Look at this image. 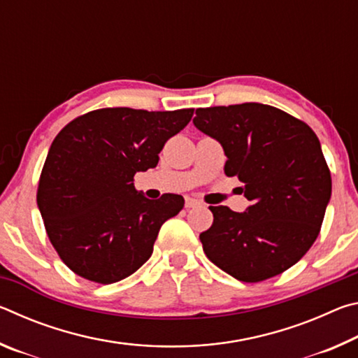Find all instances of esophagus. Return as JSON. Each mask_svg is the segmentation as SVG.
<instances>
[{"label": "esophagus", "instance_id": "1", "mask_svg": "<svg viewBox=\"0 0 358 358\" xmlns=\"http://www.w3.org/2000/svg\"><path fill=\"white\" fill-rule=\"evenodd\" d=\"M185 205H186V208H194V207H199L201 202H199L197 199H194V197H186Z\"/></svg>", "mask_w": 358, "mask_h": 358}]
</instances>
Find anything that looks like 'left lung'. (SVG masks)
I'll return each instance as SVG.
<instances>
[{
	"instance_id": "1",
	"label": "left lung",
	"mask_w": 358,
	"mask_h": 358,
	"mask_svg": "<svg viewBox=\"0 0 358 358\" xmlns=\"http://www.w3.org/2000/svg\"><path fill=\"white\" fill-rule=\"evenodd\" d=\"M192 121L222 145L224 172L238 177L251 201L245 213L210 207L213 224L199 237L203 252L243 282L281 275L316 241L331 196L317 136L305 121L257 102L197 108Z\"/></svg>"
}]
</instances>
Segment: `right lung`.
I'll use <instances>...</instances> for the list:
<instances>
[{
	"instance_id": "1",
	"label": "right lung",
	"mask_w": 358,
	"mask_h": 358,
	"mask_svg": "<svg viewBox=\"0 0 358 358\" xmlns=\"http://www.w3.org/2000/svg\"><path fill=\"white\" fill-rule=\"evenodd\" d=\"M194 108H98L58 132L42 167L38 207L59 259L85 280L112 284L150 259L162 224L183 208L178 194L150 201L136 172L157 166L169 138Z\"/></svg>"
}]
</instances>
